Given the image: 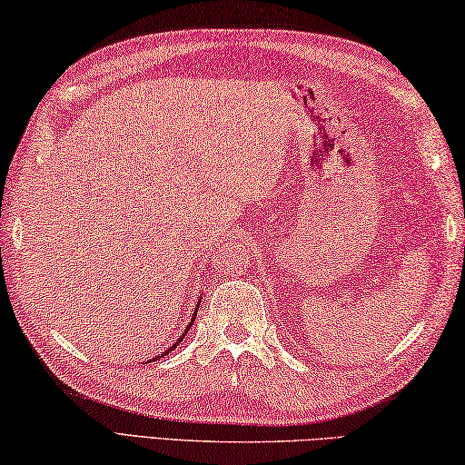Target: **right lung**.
I'll return each mask as SVG.
<instances>
[{"mask_svg": "<svg viewBox=\"0 0 465 465\" xmlns=\"http://www.w3.org/2000/svg\"><path fill=\"white\" fill-rule=\"evenodd\" d=\"M197 309H199V305H197ZM195 317H197V313H195V315H193V319H191V323H189V327H191L193 323H195ZM189 327H187V331H189ZM187 331H184V335H187ZM184 335H181V337H179V340H176V341H174V343L171 345V348H168L166 351H163V353H160V356H154V358H152L150 361H154V360H160V358H163V356H166V353H168V351H171V350H174V348H176V345H179V343L183 341V337H184ZM150 361H148V364H150Z\"/></svg>", "mask_w": 465, "mask_h": 465, "instance_id": "obj_1", "label": "right lung"}]
</instances>
